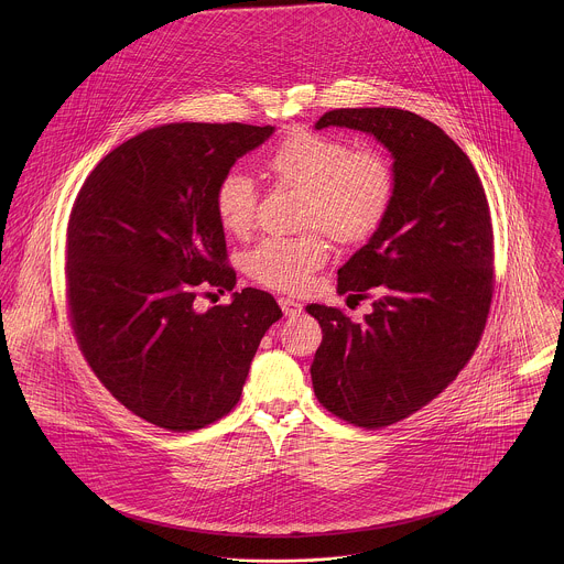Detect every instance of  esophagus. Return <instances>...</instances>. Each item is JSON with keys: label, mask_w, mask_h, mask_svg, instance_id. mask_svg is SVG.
I'll list each match as a JSON object with an SVG mask.
<instances>
[{"label": "esophagus", "mask_w": 564, "mask_h": 564, "mask_svg": "<svg viewBox=\"0 0 564 564\" xmlns=\"http://www.w3.org/2000/svg\"><path fill=\"white\" fill-rule=\"evenodd\" d=\"M278 302H280V308L284 311L286 317H295V315H300L304 311V306L297 300H293V297H280Z\"/></svg>", "instance_id": "34e87169"}]
</instances>
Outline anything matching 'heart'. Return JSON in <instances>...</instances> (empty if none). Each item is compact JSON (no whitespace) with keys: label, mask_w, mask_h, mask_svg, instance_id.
I'll list each match as a JSON object with an SVG mask.
<instances>
[{"label":"heart","mask_w":564,"mask_h":564,"mask_svg":"<svg viewBox=\"0 0 564 564\" xmlns=\"http://www.w3.org/2000/svg\"><path fill=\"white\" fill-rule=\"evenodd\" d=\"M271 175L302 191V219L319 226L338 242L365 241L382 224L395 191L389 161L369 148L351 150L347 141L313 130L289 132L267 156ZM256 184L239 169L228 171L215 191L221 226L242 237L256 215ZM327 245L317 232L269 237L245 258L253 280L278 291H300L319 269Z\"/></svg>","instance_id":"heart-1"}]
</instances>
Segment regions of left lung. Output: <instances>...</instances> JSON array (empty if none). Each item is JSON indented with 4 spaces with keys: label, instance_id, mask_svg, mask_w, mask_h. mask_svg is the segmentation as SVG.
I'll return each instance as SVG.
<instances>
[{
    "label": "left lung",
    "instance_id": "8db88e82",
    "mask_svg": "<svg viewBox=\"0 0 564 564\" xmlns=\"http://www.w3.org/2000/svg\"><path fill=\"white\" fill-rule=\"evenodd\" d=\"M373 137L393 159V202L340 269L336 291L376 295L365 322L311 304L323 340L317 400L360 427L432 402L469 362L492 297V226L469 156L432 121L400 108H340L315 123Z\"/></svg>",
    "mask_w": 564,
    "mask_h": 564
}]
</instances>
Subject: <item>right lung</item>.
I'll return each mask as SVG.
<instances>
[{
    "mask_svg": "<svg viewBox=\"0 0 564 564\" xmlns=\"http://www.w3.org/2000/svg\"><path fill=\"white\" fill-rule=\"evenodd\" d=\"M273 126L166 123L99 162L67 228V293L84 358L137 416L199 430L241 400L264 332L282 317L258 289L199 313V286H237L215 210L219 180Z\"/></svg>",
    "mask_w": 564,
    "mask_h": 564,
    "instance_id": "1",
    "label": "right lung"
}]
</instances>
